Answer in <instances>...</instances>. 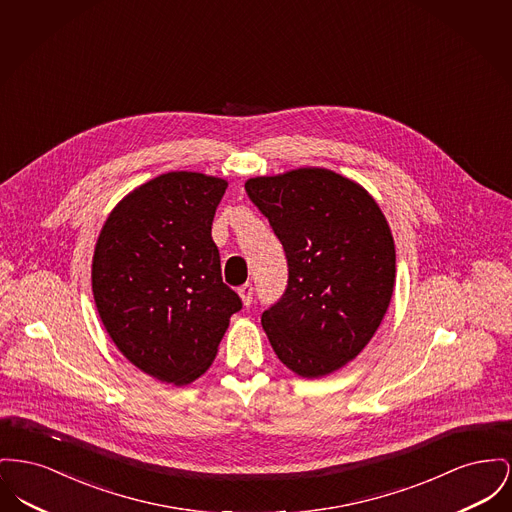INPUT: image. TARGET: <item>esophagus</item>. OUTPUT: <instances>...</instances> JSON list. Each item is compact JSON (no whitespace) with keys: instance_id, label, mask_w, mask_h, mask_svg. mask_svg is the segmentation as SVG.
Returning <instances> with one entry per match:
<instances>
[{"instance_id":"34e87169","label":"esophagus","mask_w":512,"mask_h":512,"mask_svg":"<svg viewBox=\"0 0 512 512\" xmlns=\"http://www.w3.org/2000/svg\"><path fill=\"white\" fill-rule=\"evenodd\" d=\"M240 298L245 307L251 305V301H253V286H251V284H243V286H241Z\"/></svg>"}]
</instances>
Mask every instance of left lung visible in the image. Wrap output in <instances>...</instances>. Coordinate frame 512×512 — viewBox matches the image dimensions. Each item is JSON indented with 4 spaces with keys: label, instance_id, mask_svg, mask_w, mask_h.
<instances>
[{
    "label": "left lung",
    "instance_id": "left-lung-1",
    "mask_svg": "<svg viewBox=\"0 0 512 512\" xmlns=\"http://www.w3.org/2000/svg\"><path fill=\"white\" fill-rule=\"evenodd\" d=\"M288 259V286L261 315L278 360L317 379L354 360L391 303V228L360 183L325 168L245 181Z\"/></svg>",
    "mask_w": 512,
    "mask_h": 512
}]
</instances>
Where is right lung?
<instances>
[{
    "label": "right lung",
    "instance_id": "1",
    "mask_svg": "<svg viewBox=\"0 0 512 512\" xmlns=\"http://www.w3.org/2000/svg\"><path fill=\"white\" fill-rule=\"evenodd\" d=\"M226 187L199 172L162 174L121 199L94 247L102 325L127 360L162 383L201 377L241 309L211 236Z\"/></svg>",
    "mask_w": 512,
    "mask_h": 512
}]
</instances>
